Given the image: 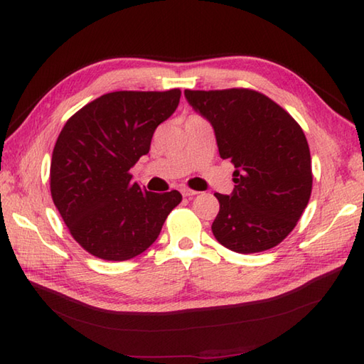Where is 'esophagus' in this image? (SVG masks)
Segmentation results:
<instances>
[{"instance_id": "esophagus-1", "label": "esophagus", "mask_w": 364, "mask_h": 364, "mask_svg": "<svg viewBox=\"0 0 364 364\" xmlns=\"http://www.w3.org/2000/svg\"><path fill=\"white\" fill-rule=\"evenodd\" d=\"M181 194H183V197H194V196L198 194V192L197 191H192V189H188V188H183L181 189Z\"/></svg>"}]
</instances>
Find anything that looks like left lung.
Masks as SVG:
<instances>
[{"label":"left lung","instance_id":"1","mask_svg":"<svg viewBox=\"0 0 364 364\" xmlns=\"http://www.w3.org/2000/svg\"><path fill=\"white\" fill-rule=\"evenodd\" d=\"M211 123L222 159L235 166V189L218 194L213 235L227 249H272L297 225L311 196L310 146L299 123L269 97L250 89L184 90Z\"/></svg>","mask_w":364,"mask_h":364}]
</instances>
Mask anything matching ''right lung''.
Returning a JSON list of instances; mask_svg holds the SVG:
<instances>
[{"instance_id": "1", "label": "right lung", "mask_w": 364, "mask_h": 364, "mask_svg": "<svg viewBox=\"0 0 364 364\" xmlns=\"http://www.w3.org/2000/svg\"><path fill=\"white\" fill-rule=\"evenodd\" d=\"M180 97V89L111 92L81 107L60 131L51 197L75 241L94 257L127 261L141 255L181 202L178 191L149 192L129 172Z\"/></svg>"}]
</instances>
